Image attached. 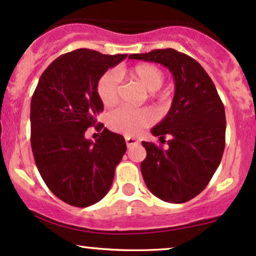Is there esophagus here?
<instances>
[{
  "instance_id": "obj_1",
  "label": "esophagus",
  "mask_w": 256,
  "mask_h": 256,
  "mask_svg": "<svg viewBox=\"0 0 256 256\" xmlns=\"http://www.w3.org/2000/svg\"><path fill=\"white\" fill-rule=\"evenodd\" d=\"M125 142H126V146H128V148H130V146H137L138 143H140V140H138L137 138H134V137L126 136L125 137Z\"/></svg>"
}]
</instances>
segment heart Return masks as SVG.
<instances>
[{
  "instance_id": "1",
  "label": "heart",
  "mask_w": 256,
  "mask_h": 256,
  "mask_svg": "<svg viewBox=\"0 0 256 256\" xmlns=\"http://www.w3.org/2000/svg\"><path fill=\"white\" fill-rule=\"evenodd\" d=\"M120 76H125L131 80L142 85L152 98L162 100L165 95L158 94L165 80V74L156 64H140L128 72H120ZM98 94L101 102L107 107L114 104L119 98V80L118 74L114 71L106 72L98 83ZM155 116L154 113L148 108L134 110L128 107H120L118 110L110 112L108 116V126L113 131L119 134H137L140 130L148 128L152 124Z\"/></svg>"
}]
</instances>
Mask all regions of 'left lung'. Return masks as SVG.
<instances>
[{
  "label": "left lung",
  "instance_id": "1",
  "mask_svg": "<svg viewBox=\"0 0 256 256\" xmlns=\"http://www.w3.org/2000/svg\"><path fill=\"white\" fill-rule=\"evenodd\" d=\"M130 58L158 62L174 79L171 108L152 134L165 142L162 149L142 142L146 156L140 171L146 186L162 201L184 204L207 186L222 161L225 148V110L216 85L204 67L189 55L174 49H156Z\"/></svg>",
  "mask_w": 256,
  "mask_h": 256
}]
</instances>
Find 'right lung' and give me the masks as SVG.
Masks as SVG:
<instances>
[{"instance_id": "right-lung-1", "label": "right lung", "mask_w": 256, "mask_h": 256, "mask_svg": "<svg viewBox=\"0 0 256 256\" xmlns=\"http://www.w3.org/2000/svg\"><path fill=\"white\" fill-rule=\"evenodd\" d=\"M128 56L77 49L55 58L42 73L31 100V146L40 177L56 198L89 207L110 192L116 167L126 152L122 134L104 128L96 142L85 138L98 128L104 110L100 78Z\"/></svg>"}]
</instances>
